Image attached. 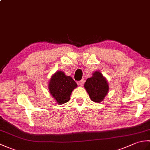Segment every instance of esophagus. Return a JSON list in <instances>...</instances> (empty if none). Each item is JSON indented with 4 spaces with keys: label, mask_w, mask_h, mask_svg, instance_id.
<instances>
[{
    "label": "esophagus",
    "mask_w": 150,
    "mask_h": 150,
    "mask_svg": "<svg viewBox=\"0 0 150 150\" xmlns=\"http://www.w3.org/2000/svg\"><path fill=\"white\" fill-rule=\"evenodd\" d=\"M84 82H85L84 79H82L81 81H80L79 82V84L80 85V86H83V85H84Z\"/></svg>",
    "instance_id": "1"
}]
</instances>
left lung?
<instances>
[{"mask_svg": "<svg viewBox=\"0 0 150 150\" xmlns=\"http://www.w3.org/2000/svg\"><path fill=\"white\" fill-rule=\"evenodd\" d=\"M84 88L91 100L97 103L104 100L109 91V86L106 79L98 71H95L92 77L87 79L84 84Z\"/></svg>", "mask_w": 150, "mask_h": 150, "instance_id": "left-lung-1", "label": "left lung"}]
</instances>
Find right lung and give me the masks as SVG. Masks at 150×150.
Returning <instances> with one entry per match:
<instances>
[{
    "mask_svg": "<svg viewBox=\"0 0 150 150\" xmlns=\"http://www.w3.org/2000/svg\"><path fill=\"white\" fill-rule=\"evenodd\" d=\"M77 87V83L71 77L66 75L62 71H59L51 77L48 90L58 104H63L69 100L72 91Z\"/></svg>",
    "mask_w": 150,
    "mask_h": 150,
    "instance_id": "right-lung-1",
    "label": "right lung"
}]
</instances>
